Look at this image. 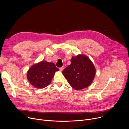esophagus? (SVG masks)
<instances>
[{
    "instance_id": "34e87169",
    "label": "esophagus",
    "mask_w": 129,
    "mask_h": 129,
    "mask_svg": "<svg viewBox=\"0 0 129 129\" xmlns=\"http://www.w3.org/2000/svg\"><path fill=\"white\" fill-rule=\"evenodd\" d=\"M64 68H65V67H64V66H63L62 67L60 68H59V69H60V70L61 71H62L64 69Z\"/></svg>"
}]
</instances>
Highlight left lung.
Returning a JSON list of instances; mask_svg holds the SVG:
<instances>
[{"instance_id": "1", "label": "left lung", "mask_w": 129, "mask_h": 129, "mask_svg": "<svg viewBox=\"0 0 129 129\" xmlns=\"http://www.w3.org/2000/svg\"><path fill=\"white\" fill-rule=\"evenodd\" d=\"M95 73L94 64L84 54L72 57L71 64L62 72L69 85L77 90L90 86L94 80Z\"/></svg>"}]
</instances>
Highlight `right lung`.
Returning <instances> with one entry per match:
<instances>
[{"label": "right lung", "instance_id": "add662e5", "mask_svg": "<svg viewBox=\"0 0 129 129\" xmlns=\"http://www.w3.org/2000/svg\"><path fill=\"white\" fill-rule=\"evenodd\" d=\"M58 71L59 69L54 63L42 61L33 65L28 70L26 77L33 86L44 88L51 83L55 72Z\"/></svg>", "mask_w": 129, "mask_h": 129}]
</instances>
